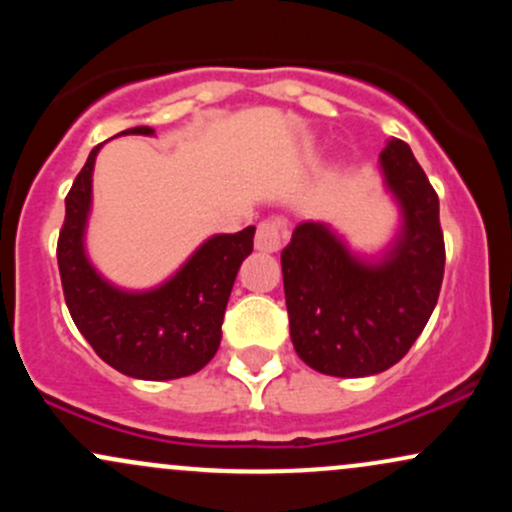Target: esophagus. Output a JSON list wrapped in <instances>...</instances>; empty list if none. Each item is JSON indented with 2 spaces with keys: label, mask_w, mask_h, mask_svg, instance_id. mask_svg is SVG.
Returning <instances> with one entry per match:
<instances>
[{
  "label": "esophagus",
  "mask_w": 512,
  "mask_h": 512,
  "mask_svg": "<svg viewBox=\"0 0 512 512\" xmlns=\"http://www.w3.org/2000/svg\"><path fill=\"white\" fill-rule=\"evenodd\" d=\"M286 238V226L281 219H264L257 226V236H255V248L262 252H276L284 245Z\"/></svg>",
  "instance_id": "1"
}]
</instances>
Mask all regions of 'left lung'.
Returning <instances> with one entry per match:
<instances>
[{
    "mask_svg": "<svg viewBox=\"0 0 512 512\" xmlns=\"http://www.w3.org/2000/svg\"><path fill=\"white\" fill-rule=\"evenodd\" d=\"M380 161L404 214L402 236L383 262H358L313 221L296 226L281 252L293 349L310 368L337 378L395 366L424 332L443 284L436 190L402 139L387 142Z\"/></svg>",
    "mask_w": 512,
    "mask_h": 512,
    "instance_id": "8db88e82",
    "label": "left lung"
}]
</instances>
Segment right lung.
<instances>
[{"label":"right lung","instance_id":"add662e5","mask_svg":"<svg viewBox=\"0 0 512 512\" xmlns=\"http://www.w3.org/2000/svg\"><path fill=\"white\" fill-rule=\"evenodd\" d=\"M122 134H154V129L134 127ZM98 149L88 154L64 199L57 264L69 315L93 351L129 378H185L207 366L219 349L223 313L240 264L252 252L255 226L209 238L173 279L154 291L115 289L98 276L84 252Z\"/></svg>","mask_w":512,"mask_h":512}]
</instances>
